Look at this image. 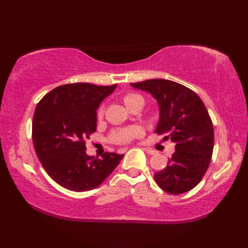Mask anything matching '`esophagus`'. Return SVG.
<instances>
[{
	"instance_id": "34e87169",
	"label": "esophagus",
	"mask_w": 248,
	"mask_h": 248,
	"mask_svg": "<svg viewBox=\"0 0 248 248\" xmlns=\"http://www.w3.org/2000/svg\"><path fill=\"white\" fill-rule=\"evenodd\" d=\"M143 150L145 151V152H146V153H148V154H150V155H155V154H156V151H155V150H152V149H149V148H144Z\"/></svg>"
}]
</instances>
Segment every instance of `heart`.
<instances>
[{
    "label": "heart",
    "instance_id": "b5f03b06",
    "mask_svg": "<svg viewBox=\"0 0 248 248\" xmlns=\"http://www.w3.org/2000/svg\"><path fill=\"white\" fill-rule=\"evenodd\" d=\"M124 102L125 104V106L129 108V107H131L133 104H136L138 102H143V97H142L141 95L129 93V94H125L124 96ZM103 112H104L103 108H100L98 110V117H102ZM141 134H142V129L140 127H138V125H134V127H130L128 129L121 130V131L117 132L115 134L114 139L117 142H128L130 140L134 139V138L140 137Z\"/></svg>",
    "mask_w": 248,
    "mask_h": 248
}]
</instances>
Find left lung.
<instances>
[{"mask_svg": "<svg viewBox=\"0 0 248 248\" xmlns=\"http://www.w3.org/2000/svg\"><path fill=\"white\" fill-rule=\"evenodd\" d=\"M130 85L157 100L155 132L175 143L165 169L154 174L155 182L171 195L189 191L207 171L215 143L213 124L203 102L195 92L170 79H146Z\"/></svg>", "mask_w": 248, "mask_h": 248, "instance_id": "1", "label": "left lung"}]
</instances>
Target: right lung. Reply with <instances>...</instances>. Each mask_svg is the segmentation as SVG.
Segmentation results:
<instances>
[{"label": "right lung", "instance_id": "add662e5", "mask_svg": "<svg viewBox=\"0 0 248 248\" xmlns=\"http://www.w3.org/2000/svg\"><path fill=\"white\" fill-rule=\"evenodd\" d=\"M117 85L66 84L45 95L32 118V142L47 174L72 191L98 187L123 159L124 154H86L85 139L96 131V111Z\"/></svg>", "mask_w": 248, "mask_h": 248}]
</instances>
